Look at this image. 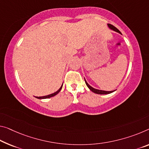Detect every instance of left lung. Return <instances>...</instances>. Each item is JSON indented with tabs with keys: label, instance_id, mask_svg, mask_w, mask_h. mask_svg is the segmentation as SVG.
Returning a JSON list of instances; mask_svg holds the SVG:
<instances>
[{
	"label": "left lung",
	"instance_id": "obj_1",
	"mask_svg": "<svg viewBox=\"0 0 149 149\" xmlns=\"http://www.w3.org/2000/svg\"><path fill=\"white\" fill-rule=\"evenodd\" d=\"M108 26H109V28L113 30V31H114L117 32V33H118L121 34V33L119 31V30L116 29L115 26H113V25H112V24H108ZM84 81H85V83H86V86H87L88 87V88L90 89V90H91V91H92V92L95 93H96V94H98V95H107V94H110V93H113V92H114V91H105L98 90V89L94 88L92 87V86L89 85V84L87 83V82L86 81L85 79H84Z\"/></svg>",
	"mask_w": 149,
	"mask_h": 149
}]
</instances>
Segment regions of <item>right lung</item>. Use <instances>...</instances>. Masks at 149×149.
Masks as SVG:
<instances>
[{
	"label": "right lung",
	"instance_id": "1",
	"mask_svg": "<svg viewBox=\"0 0 149 149\" xmlns=\"http://www.w3.org/2000/svg\"><path fill=\"white\" fill-rule=\"evenodd\" d=\"M62 87H63V86H61V87L60 88H59L58 90L56 91V92L52 93V94H51V95H47V96H44V97H36V98H38V99H43V98H51V97H54V96L56 95L57 94H58L59 92H60L61 90V88H62Z\"/></svg>",
	"mask_w": 149,
	"mask_h": 149
}]
</instances>
